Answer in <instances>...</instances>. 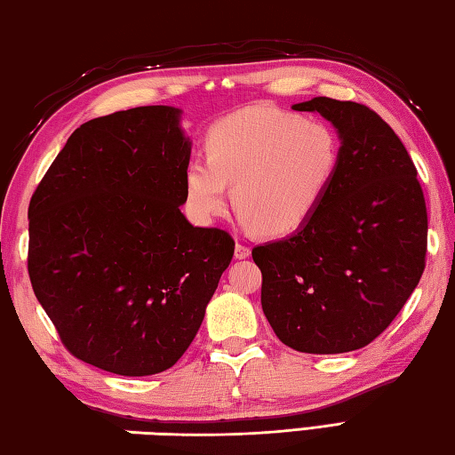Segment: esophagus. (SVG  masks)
I'll use <instances>...</instances> for the list:
<instances>
[{"mask_svg":"<svg viewBox=\"0 0 455 455\" xmlns=\"http://www.w3.org/2000/svg\"><path fill=\"white\" fill-rule=\"evenodd\" d=\"M251 255V247L245 243H235V257L237 259H247Z\"/></svg>","mask_w":455,"mask_h":455,"instance_id":"esophagus-1","label":"esophagus"}]
</instances>
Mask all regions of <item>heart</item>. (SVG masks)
<instances>
[{"label": "heart", "mask_w": 455, "mask_h": 455, "mask_svg": "<svg viewBox=\"0 0 455 455\" xmlns=\"http://www.w3.org/2000/svg\"><path fill=\"white\" fill-rule=\"evenodd\" d=\"M205 160L184 174L186 208L198 224L228 210L229 188L247 228L283 237L308 224L340 166L334 128L287 110L255 105L210 128Z\"/></svg>", "instance_id": "obj_1"}]
</instances>
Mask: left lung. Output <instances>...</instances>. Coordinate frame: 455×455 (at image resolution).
Here are the masks:
<instances>
[{"instance_id":"1","label":"left lung","mask_w":455,"mask_h":455,"mask_svg":"<svg viewBox=\"0 0 455 455\" xmlns=\"http://www.w3.org/2000/svg\"><path fill=\"white\" fill-rule=\"evenodd\" d=\"M342 140L340 166L308 224L253 247L261 307L299 353L366 347L396 319L426 267L427 212L416 166L396 132L361 102L316 97Z\"/></svg>"}]
</instances>
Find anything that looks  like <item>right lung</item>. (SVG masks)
<instances>
[{
    "label": "right lung",
    "instance_id": "1",
    "mask_svg": "<svg viewBox=\"0 0 455 455\" xmlns=\"http://www.w3.org/2000/svg\"><path fill=\"white\" fill-rule=\"evenodd\" d=\"M178 115L136 107L84 123L29 202L33 293L68 353L113 374L174 366L234 257L226 229L180 212L190 142Z\"/></svg>",
    "mask_w": 455,
    "mask_h": 455
}]
</instances>
